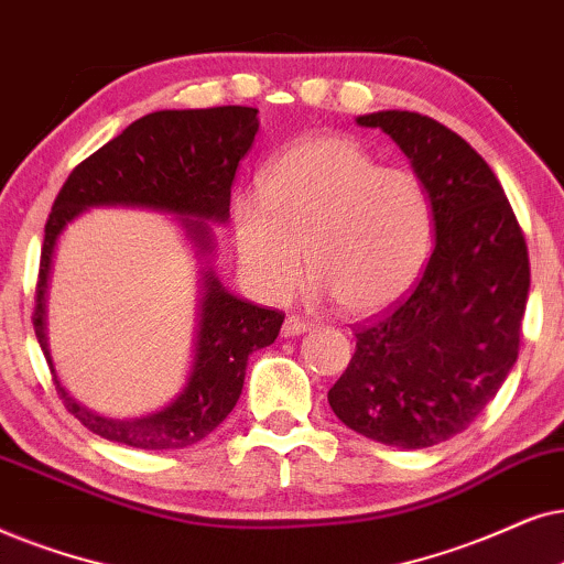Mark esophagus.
<instances>
[{
  "label": "esophagus",
  "mask_w": 564,
  "mask_h": 564,
  "mask_svg": "<svg viewBox=\"0 0 564 564\" xmlns=\"http://www.w3.org/2000/svg\"><path fill=\"white\" fill-rule=\"evenodd\" d=\"M306 329H312V322L302 319V317H294V314H291V317H286V322H283L281 335L283 337H296V335H304Z\"/></svg>",
  "instance_id": "esophagus-1"
}]
</instances>
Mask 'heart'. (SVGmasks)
Instances as JSON below:
<instances>
[{"label": "heart", "instance_id": "heart-1", "mask_svg": "<svg viewBox=\"0 0 564 564\" xmlns=\"http://www.w3.org/2000/svg\"><path fill=\"white\" fill-rule=\"evenodd\" d=\"M235 239L245 273L273 302L294 294L306 258L317 294L369 314L415 283L431 250L433 206L415 172L381 167L356 141L327 133L268 164L260 200H237Z\"/></svg>", "mask_w": 564, "mask_h": 564}]
</instances>
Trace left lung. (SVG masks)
<instances>
[{"mask_svg": "<svg viewBox=\"0 0 564 564\" xmlns=\"http://www.w3.org/2000/svg\"><path fill=\"white\" fill-rule=\"evenodd\" d=\"M408 154L433 206L435 247L415 289L356 329L327 400L350 431L427 448L467 431L513 369L531 268L506 191L459 133L410 110L356 118Z\"/></svg>", "mask_w": 564, "mask_h": 564, "instance_id": "obj_1", "label": "left lung"}]
</instances>
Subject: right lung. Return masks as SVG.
I'll return each instance as SVG.
<instances>
[{"label": "right lung", "mask_w": 564, "mask_h": 564, "mask_svg": "<svg viewBox=\"0 0 564 564\" xmlns=\"http://www.w3.org/2000/svg\"><path fill=\"white\" fill-rule=\"evenodd\" d=\"M258 110L224 105L206 110H156L133 120L120 137L72 170L46 221L35 286L33 327L64 408L112 444L144 452L185 448L206 438L235 410L242 394L247 358L278 337L283 312L229 294L208 268L204 273L195 358L183 392L167 408L144 417L116 420L82 408L56 379L46 337V291L51 262L66 224L93 206H133L175 214L198 252L214 250L206 221L229 219L231 183L239 160L258 133Z\"/></svg>", "instance_id": "obj_1"}]
</instances>
